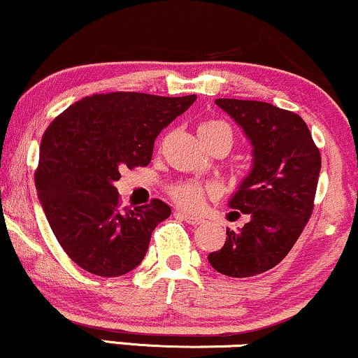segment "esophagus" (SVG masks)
<instances>
[{
	"mask_svg": "<svg viewBox=\"0 0 358 358\" xmlns=\"http://www.w3.org/2000/svg\"><path fill=\"white\" fill-rule=\"evenodd\" d=\"M176 215H178V217H180L182 220H186V222L191 224V226H199V224H202V219L194 217V215H189L186 213H176Z\"/></svg>",
	"mask_w": 358,
	"mask_h": 358,
	"instance_id": "1",
	"label": "esophagus"
}]
</instances>
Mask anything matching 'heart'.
I'll return each mask as SVG.
<instances>
[{"mask_svg": "<svg viewBox=\"0 0 358 358\" xmlns=\"http://www.w3.org/2000/svg\"><path fill=\"white\" fill-rule=\"evenodd\" d=\"M199 138L204 145L213 144L215 141H226L229 145H232L234 131L226 121L210 119L199 126ZM215 191L213 187L204 186L197 180H179L169 187V196L176 206L184 210H192V213L199 210L207 197H213Z\"/></svg>", "mask_w": 358, "mask_h": 358, "instance_id": "heart-1", "label": "heart"}]
</instances>
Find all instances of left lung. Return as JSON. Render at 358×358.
<instances>
[{
  "label": "left lung",
  "mask_w": 358,
  "mask_h": 358,
  "mask_svg": "<svg viewBox=\"0 0 358 358\" xmlns=\"http://www.w3.org/2000/svg\"><path fill=\"white\" fill-rule=\"evenodd\" d=\"M215 104L250 139L254 167L229 202L236 209L229 219L242 213L250 220L241 232L227 229L226 244L207 259L224 275H259L289 254L310 219L320 151L299 114L262 101L215 99Z\"/></svg>",
  "instance_id": "left-lung-1"
}]
</instances>
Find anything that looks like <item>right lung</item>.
Wrapping results in <instances>:
<instances>
[{
  "label": "right lung",
  "instance_id": "1",
  "mask_svg": "<svg viewBox=\"0 0 358 358\" xmlns=\"http://www.w3.org/2000/svg\"><path fill=\"white\" fill-rule=\"evenodd\" d=\"M196 98L94 94L69 106L48 126L34 184L52 234L79 267L117 277L144 259L152 231L169 217L171 207L161 199L121 207L114 182L126 167L151 162L159 132Z\"/></svg>",
  "mask_w": 358,
  "mask_h": 358
}]
</instances>
